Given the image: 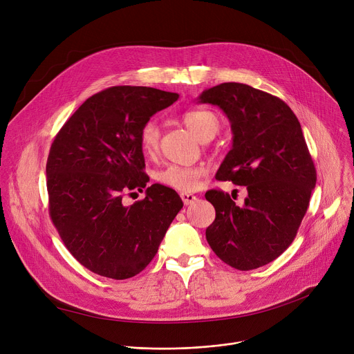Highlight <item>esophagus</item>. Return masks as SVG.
<instances>
[{"mask_svg": "<svg viewBox=\"0 0 354 354\" xmlns=\"http://www.w3.org/2000/svg\"><path fill=\"white\" fill-rule=\"evenodd\" d=\"M180 198H182V201H183L186 206L193 205L194 201L197 200V197L194 194H192V193H180Z\"/></svg>", "mask_w": 354, "mask_h": 354, "instance_id": "obj_1", "label": "esophagus"}]
</instances>
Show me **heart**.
Listing matches in <instances>:
<instances>
[{"instance_id": "b5f03b06", "label": "heart", "mask_w": 354, "mask_h": 354, "mask_svg": "<svg viewBox=\"0 0 354 354\" xmlns=\"http://www.w3.org/2000/svg\"><path fill=\"white\" fill-rule=\"evenodd\" d=\"M185 126L201 141H209L214 138L220 130L218 116L206 109H193L182 116ZM160 127L157 122L149 120L140 130V148L145 157H153L160 145ZM205 171L198 167H182V165H168L156 174V179L174 190L178 192H193L200 179L203 178Z\"/></svg>"}]
</instances>
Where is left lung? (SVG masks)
Listing matches in <instances>:
<instances>
[{
  "instance_id": "obj_1",
  "label": "left lung",
  "mask_w": 354,
  "mask_h": 354,
  "mask_svg": "<svg viewBox=\"0 0 354 354\" xmlns=\"http://www.w3.org/2000/svg\"><path fill=\"white\" fill-rule=\"evenodd\" d=\"M198 102L218 106L231 123L232 148L217 178L248 190L242 207L221 190L206 193L216 209L207 242L227 265L258 269L294 241L317 183L314 161L297 116L277 96L224 82L201 92Z\"/></svg>"
}]
</instances>
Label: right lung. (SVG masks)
I'll use <instances>...</instances> for the list:
<instances>
[{"instance_id":"obj_1","label":"right lung","mask_w":354,"mask_h":354,"mask_svg":"<svg viewBox=\"0 0 354 354\" xmlns=\"http://www.w3.org/2000/svg\"><path fill=\"white\" fill-rule=\"evenodd\" d=\"M178 97L148 86L100 91L74 112L50 148V217L71 255L99 276L124 280L144 270L183 207L175 190L158 183L131 206L122 201L148 182L141 127Z\"/></svg>"}]
</instances>
